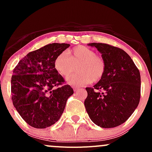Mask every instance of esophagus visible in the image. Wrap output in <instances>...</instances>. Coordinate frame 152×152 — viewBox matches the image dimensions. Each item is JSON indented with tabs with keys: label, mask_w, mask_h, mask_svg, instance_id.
Returning a JSON list of instances; mask_svg holds the SVG:
<instances>
[{
	"label": "esophagus",
	"mask_w": 152,
	"mask_h": 152,
	"mask_svg": "<svg viewBox=\"0 0 152 152\" xmlns=\"http://www.w3.org/2000/svg\"><path fill=\"white\" fill-rule=\"evenodd\" d=\"M73 90H74V91H77L78 90H79V87H73Z\"/></svg>",
	"instance_id": "1"
}]
</instances>
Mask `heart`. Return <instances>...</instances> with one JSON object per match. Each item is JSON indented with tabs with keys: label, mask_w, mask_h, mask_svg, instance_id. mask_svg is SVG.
I'll return each mask as SVG.
<instances>
[{
	"label": "heart",
	"mask_w": 152,
	"mask_h": 152,
	"mask_svg": "<svg viewBox=\"0 0 152 152\" xmlns=\"http://www.w3.org/2000/svg\"><path fill=\"white\" fill-rule=\"evenodd\" d=\"M78 65V73L67 78L73 85L84 86L102 80L106 73V62L103 57L96 54L92 49L83 45L73 48L68 51L59 53L54 61V67L62 76L70 75Z\"/></svg>",
	"instance_id": "1"
}]
</instances>
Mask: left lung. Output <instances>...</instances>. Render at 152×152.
I'll return each instance as SVG.
<instances>
[{"instance_id":"8db88e82","label":"left lung","mask_w":152,"mask_h":152,"mask_svg":"<svg viewBox=\"0 0 152 152\" xmlns=\"http://www.w3.org/2000/svg\"><path fill=\"white\" fill-rule=\"evenodd\" d=\"M106 62L103 79L93 87H86L85 101L92 121L102 128L124 124L138 106L140 74L129 56L122 49L105 43L93 42Z\"/></svg>"}]
</instances>
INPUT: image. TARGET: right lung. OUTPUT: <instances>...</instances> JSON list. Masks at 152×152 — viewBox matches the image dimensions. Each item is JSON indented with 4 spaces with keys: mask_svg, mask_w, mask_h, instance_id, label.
Returning a JSON list of instances; mask_svg holds the SVG:
<instances>
[{
    "mask_svg": "<svg viewBox=\"0 0 152 152\" xmlns=\"http://www.w3.org/2000/svg\"><path fill=\"white\" fill-rule=\"evenodd\" d=\"M66 43H52L30 52L14 68L11 80L12 100L22 118L31 126L44 129L58 121L67 99L70 85L54 67L56 56Z\"/></svg>",
    "mask_w": 152,
    "mask_h": 152,
    "instance_id": "1",
    "label": "right lung"
}]
</instances>
